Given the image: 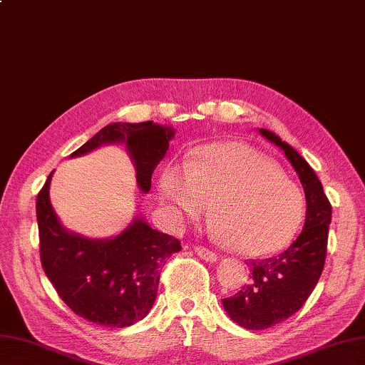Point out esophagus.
<instances>
[{
  "label": "esophagus",
  "mask_w": 365,
  "mask_h": 365,
  "mask_svg": "<svg viewBox=\"0 0 365 365\" xmlns=\"http://www.w3.org/2000/svg\"><path fill=\"white\" fill-rule=\"evenodd\" d=\"M194 252H196L197 255H199L202 259H205V261L213 262V261L217 259V255H216L215 252H211V250L207 249V247H202V245H196V247H194Z\"/></svg>",
  "instance_id": "34e87169"
}]
</instances>
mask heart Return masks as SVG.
Returning a JSON list of instances; mask_svg holds the SVG:
<instances>
[{"label": "heart", "instance_id": "obj_1", "mask_svg": "<svg viewBox=\"0 0 365 365\" xmlns=\"http://www.w3.org/2000/svg\"><path fill=\"white\" fill-rule=\"evenodd\" d=\"M160 196L179 217H197L211 205L216 235L247 257L284 249L299 232L307 207L300 186L242 143L202 148L185 174L166 169Z\"/></svg>", "mask_w": 365, "mask_h": 365}]
</instances>
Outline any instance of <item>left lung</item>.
I'll list each match as a JSON object with an SVG mask.
<instances>
[{
  "label": "left lung",
  "mask_w": 365,
  "mask_h": 365,
  "mask_svg": "<svg viewBox=\"0 0 365 365\" xmlns=\"http://www.w3.org/2000/svg\"><path fill=\"white\" fill-rule=\"evenodd\" d=\"M259 133L284 152L299 174L307 196V219L299 238L279 255L247 261L250 283L222 300L228 316L245 329H266L303 307L324 270L331 222V203L307 160L275 133L266 129Z\"/></svg>",
  "instance_id": "obj_1"
}]
</instances>
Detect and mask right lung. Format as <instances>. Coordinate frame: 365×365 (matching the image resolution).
I'll list each match as a JSON object with an SVG mask.
<instances>
[{
	"instance_id": "right-lung-1",
	"label": "right lung",
	"mask_w": 365,
	"mask_h": 365,
	"mask_svg": "<svg viewBox=\"0 0 365 365\" xmlns=\"http://www.w3.org/2000/svg\"><path fill=\"white\" fill-rule=\"evenodd\" d=\"M173 129L152 121L116 123L101 129L71 157L125 141L137 166L140 188L150 190V177L169 148ZM51 175L37 196L40 261L58 297L76 316L96 325L124 328L146 317L155 302L166 259L182 250L180 241L137 219L113 240L93 241L66 232L49 202Z\"/></svg>"
}]
</instances>
